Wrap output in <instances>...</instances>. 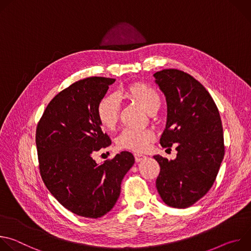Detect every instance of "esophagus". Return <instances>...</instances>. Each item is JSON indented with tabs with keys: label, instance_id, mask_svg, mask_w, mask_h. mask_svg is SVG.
<instances>
[{
	"label": "esophagus",
	"instance_id": "1",
	"mask_svg": "<svg viewBox=\"0 0 251 251\" xmlns=\"http://www.w3.org/2000/svg\"><path fill=\"white\" fill-rule=\"evenodd\" d=\"M134 157H135V161H136V162H141V161L145 160V159L147 158L145 155H143V154H139V153H136V154H134Z\"/></svg>",
	"mask_w": 251,
	"mask_h": 251
}]
</instances>
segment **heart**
<instances>
[{"mask_svg":"<svg viewBox=\"0 0 251 251\" xmlns=\"http://www.w3.org/2000/svg\"><path fill=\"white\" fill-rule=\"evenodd\" d=\"M125 95L137 101L149 112L152 108L160 105V96L158 92L150 85L137 82L128 85L120 91L118 96ZM119 102L114 96L103 97L96 106V116L99 123L106 129H113L119 118ZM155 135L150 129L125 128L116 138V145L119 149L130 150L134 152L145 151Z\"/></svg>","mask_w":251,"mask_h":251,"instance_id":"b5f03b06","label":"heart"}]
</instances>
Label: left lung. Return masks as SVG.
Masks as SVG:
<instances>
[{
	"mask_svg": "<svg viewBox=\"0 0 251 251\" xmlns=\"http://www.w3.org/2000/svg\"><path fill=\"white\" fill-rule=\"evenodd\" d=\"M167 100V124L160 143L176 144V158L160 155L156 188L163 201L186 208L201 199L216 181L225 156L223 124L218 107L203 85L178 69L154 75Z\"/></svg>",
	"mask_w": 251,
	"mask_h": 251,
	"instance_id": "1",
	"label": "left lung"
}]
</instances>
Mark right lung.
Masks as SVG:
<instances>
[{
    "label": "right lung",
    "instance_id": "1",
    "mask_svg": "<svg viewBox=\"0 0 251 251\" xmlns=\"http://www.w3.org/2000/svg\"><path fill=\"white\" fill-rule=\"evenodd\" d=\"M114 78L87 77L56 94L35 133L39 167L50 194L77 216L97 219L112 209L121 182L133 166L127 151L97 164L92 156L111 145L96 116V106Z\"/></svg>",
    "mask_w": 251,
    "mask_h": 251
}]
</instances>
